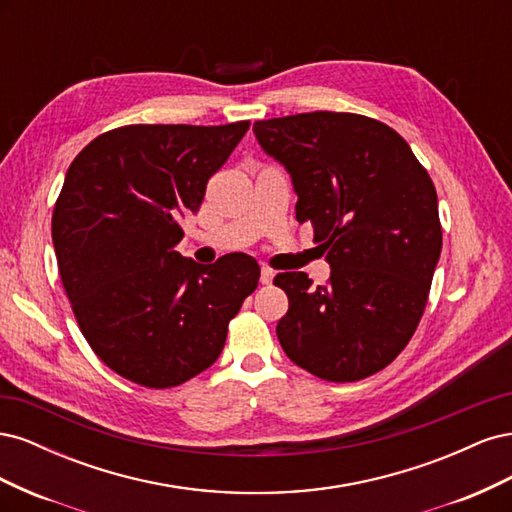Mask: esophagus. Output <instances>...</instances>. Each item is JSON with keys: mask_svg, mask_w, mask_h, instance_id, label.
Instances as JSON below:
<instances>
[{"mask_svg": "<svg viewBox=\"0 0 512 512\" xmlns=\"http://www.w3.org/2000/svg\"><path fill=\"white\" fill-rule=\"evenodd\" d=\"M273 277H275V273H273L271 269H267V267H262V269H260V282L265 284V286L273 284Z\"/></svg>", "mask_w": 512, "mask_h": 512, "instance_id": "esophagus-1", "label": "esophagus"}]
</instances>
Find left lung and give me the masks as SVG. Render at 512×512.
<instances>
[{"mask_svg": "<svg viewBox=\"0 0 512 512\" xmlns=\"http://www.w3.org/2000/svg\"><path fill=\"white\" fill-rule=\"evenodd\" d=\"M297 194V220L331 267L273 280L288 294L277 339L292 363L329 382L363 380L406 348L427 305L442 250L436 188L410 145L352 113H301L254 123Z\"/></svg>", "mask_w": 512, "mask_h": 512, "instance_id": "obj_1", "label": "left lung"}]
</instances>
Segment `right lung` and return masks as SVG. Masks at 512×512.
<instances>
[{
  "label": "right lung",
  "instance_id": "obj_1",
  "mask_svg": "<svg viewBox=\"0 0 512 512\" xmlns=\"http://www.w3.org/2000/svg\"><path fill=\"white\" fill-rule=\"evenodd\" d=\"M247 128L126 126L70 164L51 226L59 275L89 346L119 376L149 389L198 376L256 290L252 256L198 265L175 252L179 220L200 209Z\"/></svg>",
  "mask_w": 512,
  "mask_h": 512
}]
</instances>
